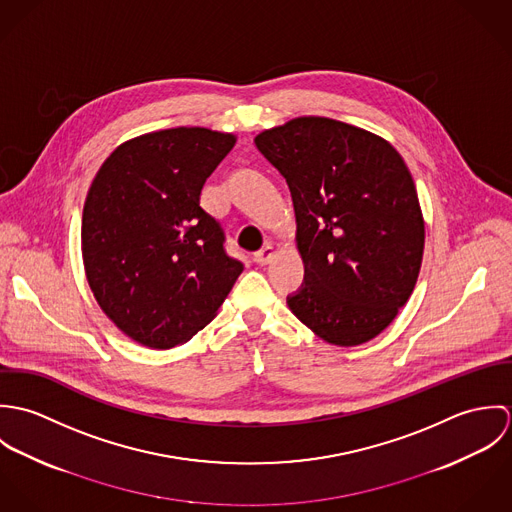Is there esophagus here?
I'll return each mask as SVG.
<instances>
[{
    "label": "esophagus",
    "instance_id": "obj_1",
    "mask_svg": "<svg viewBox=\"0 0 512 512\" xmlns=\"http://www.w3.org/2000/svg\"><path fill=\"white\" fill-rule=\"evenodd\" d=\"M274 256H276V248L272 244H266L260 252H256V262L266 266V264H270L274 260Z\"/></svg>",
    "mask_w": 512,
    "mask_h": 512
}]
</instances>
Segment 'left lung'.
I'll return each instance as SVG.
<instances>
[{
    "label": "left lung",
    "mask_w": 512,
    "mask_h": 512,
    "mask_svg": "<svg viewBox=\"0 0 512 512\" xmlns=\"http://www.w3.org/2000/svg\"><path fill=\"white\" fill-rule=\"evenodd\" d=\"M286 177L305 286L293 315L323 341L357 347L380 335L416 288L426 226L402 155L384 138L299 116L254 138Z\"/></svg>",
    "instance_id": "obj_1"
}]
</instances>
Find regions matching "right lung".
I'll return each mask as SVG.
<instances>
[{
    "label": "right lung",
    "instance_id": "add662e5",
    "mask_svg": "<svg viewBox=\"0 0 512 512\" xmlns=\"http://www.w3.org/2000/svg\"><path fill=\"white\" fill-rule=\"evenodd\" d=\"M236 134L147 132L100 165L82 209L88 286L106 317L147 349H173L213 321L244 266L201 209L205 181Z\"/></svg>",
    "mask_w": 512,
    "mask_h": 512
}]
</instances>
